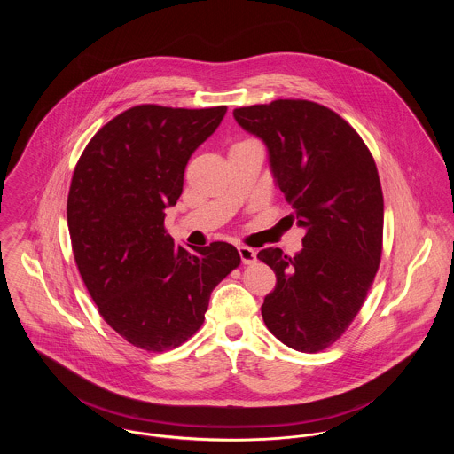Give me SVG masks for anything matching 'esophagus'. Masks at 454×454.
I'll list each match as a JSON object with an SVG mask.
<instances>
[{
  "mask_svg": "<svg viewBox=\"0 0 454 454\" xmlns=\"http://www.w3.org/2000/svg\"><path fill=\"white\" fill-rule=\"evenodd\" d=\"M238 252H239V257H241L243 263H254L257 260L255 250H252L248 247H238Z\"/></svg>",
  "mask_w": 454,
  "mask_h": 454,
  "instance_id": "1",
  "label": "esophagus"
}]
</instances>
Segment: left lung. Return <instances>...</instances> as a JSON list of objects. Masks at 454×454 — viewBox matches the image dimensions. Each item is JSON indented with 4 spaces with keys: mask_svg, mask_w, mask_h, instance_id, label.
I'll list each match as a JSON object with an SVG mask.
<instances>
[{
    "mask_svg": "<svg viewBox=\"0 0 454 454\" xmlns=\"http://www.w3.org/2000/svg\"><path fill=\"white\" fill-rule=\"evenodd\" d=\"M234 119L265 143L290 216L306 229L295 257L279 248L257 255L276 274L262 318L288 348L322 351L358 315L381 262L385 202L374 157L342 117L313 101L236 108Z\"/></svg>",
    "mask_w": 454,
    "mask_h": 454,
    "instance_id": "left-lung-1",
    "label": "left lung"
}]
</instances>
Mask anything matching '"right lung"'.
Returning a JSON list of instances; mask_svg holds the SVG:
<instances>
[{"mask_svg":"<svg viewBox=\"0 0 454 454\" xmlns=\"http://www.w3.org/2000/svg\"><path fill=\"white\" fill-rule=\"evenodd\" d=\"M225 112L132 106L76 162L66 207L74 262L103 320L136 348L160 353L192 337L213 288L241 262L223 241L176 247L164 227L191 155Z\"/></svg>","mask_w":454,"mask_h":454,"instance_id":"1","label":"right lung"}]
</instances>
